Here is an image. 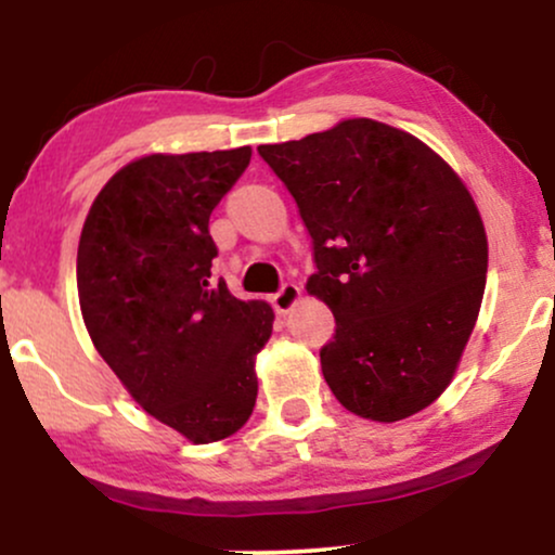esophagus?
<instances>
[{
  "mask_svg": "<svg viewBox=\"0 0 555 555\" xmlns=\"http://www.w3.org/2000/svg\"><path fill=\"white\" fill-rule=\"evenodd\" d=\"M299 295H302V289H299L297 284H292V282L282 284V289H279L276 295L271 297V305H273V310H276V313L286 315V313H289V310L295 308V305H297Z\"/></svg>",
  "mask_w": 555,
  "mask_h": 555,
  "instance_id": "esophagus-1",
  "label": "esophagus"
}]
</instances>
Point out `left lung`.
<instances>
[{
  "label": "left lung",
  "mask_w": 555,
  "mask_h": 555,
  "mask_svg": "<svg viewBox=\"0 0 555 555\" xmlns=\"http://www.w3.org/2000/svg\"><path fill=\"white\" fill-rule=\"evenodd\" d=\"M258 154L313 240L308 292L336 318L321 349L334 397L378 423L425 410L454 378L486 292L473 195L423 140L375 119Z\"/></svg>",
  "instance_id": "8db88e82"
}]
</instances>
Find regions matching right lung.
I'll return each instance as SVG.
<instances>
[{
    "mask_svg": "<svg viewBox=\"0 0 555 555\" xmlns=\"http://www.w3.org/2000/svg\"><path fill=\"white\" fill-rule=\"evenodd\" d=\"M250 145L154 154L95 195L78 245L82 321L149 415L193 443L237 433L258 397L256 354L273 310L214 282L208 219L250 164Z\"/></svg>",
    "mask_w": 555,
    "mask_h": 555,
    "instance_id": "right-lung-1",
    "label": "right lung"
}]
</instances>
